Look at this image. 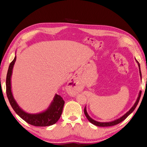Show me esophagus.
<instances>
[{"label":"esophagus","instance_id":"1","mask_svg":"<svg viewBox=\"0 0 147 147\" xmlns=\"http://www.w3.org/2000/svg\"><path fill=\"white\" fill-rule=\"evenodd\" d=\"M75 82L74 80H71L69 82L68 87H69V92L70 95L74 96L77 93L78 88H77L75 84Z\"/></svg>","mask_w":147,"mask_h":147}]
</instances>
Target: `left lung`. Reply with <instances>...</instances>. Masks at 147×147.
Instances as JSON below:
<instances>
[{"instance_id": "obj_1", "label": "left lung", "mask_w": 147, "mask_h": 147, "mask_svg": "<svg viewBox=\"0 0 147 147\" xmlns=\"http://www.w3.org/2000/svg\"><path fill=\"white\" fill-rule=\"evenodd\" d=\"M136 61L137 62V63L138 64V65H139V73H140V78H141V80H142V74H141V70H140V64L139 62H138L136 59ZM141 93H142V91H140L139 93V96H138V97L137 99L135 102V104H134V105H133L132 107V108L128 111L127 112H126L125 114H124V115H123V116L119 118L118 119H117L114 120V121H110V122H99V121H95L94 119H93L92 118H91L90 116H89V115L87 113V111H86V107L85 106V107H84V114H85V116L86 117L87 119L89 120V121H90V123H91L92 124H94V125H96L97 126H100V127H107V126H114V125H116V124H119V123L122 122L123 120L125 119L133 111H134L136 109V107H137L138 103H139V100H140V96H141Z\"/></svg>"}]
</instances>
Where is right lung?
Listing matches in <instances>:
<instances>
[{"label": "right lung", "mask_w": 147, "mask_h": 147, "mask_svg": "<svg viewBox=\"0 0 147 147\" xmlns=\"http://www.w3.org/2000/svg\"><path fill=\"white\" fill-rule=\"evenodd\" d=\"M16 59V56H15L14 59L10 64L6 78L7 96L11 107L18 116L31 125L44 127L49 126L55 124L61 117L64 105V101L59 95L56 94L54 99L48 109L45 111L38 113H29L26 112L17 104L13 96L11 85L13 68Z\"/></svg>", "instance_id": "obj_1"}]
</instances>
